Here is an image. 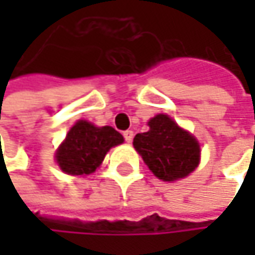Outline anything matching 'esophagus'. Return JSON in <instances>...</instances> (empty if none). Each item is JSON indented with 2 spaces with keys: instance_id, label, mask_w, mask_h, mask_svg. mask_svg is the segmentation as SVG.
I'll use <instances>...</instances> for the list:
<instances>
[{
  "instance_id": "34e87169",
  "label": "esophagus",
  "mask_w": 255,
  "mask_h": 255,
  "mask_svg": "<svg viewBox=\"0 0 255 255\" xmlns=\"http://www.w3.org/2000/svg\"><path fill=\"white\" fill-rule=\"evenodd\" d=\"M132 137H134V132H132L131 129L124 131V138H126V141H127V143H129V141L132 140Z\"/></svg>"
}]
</instances>
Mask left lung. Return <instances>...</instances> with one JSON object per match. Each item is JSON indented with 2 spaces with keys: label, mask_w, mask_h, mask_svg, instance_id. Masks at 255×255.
<instances>
[{
  "label": "left lung",
  "mask_w": 255,
  "mask_h": 255,
  "mask_svg": "<svg viewBox=\"0 0 255 255\" xmlns=\"http://www.w3.org/2000/svg\"><path fill=\"white\" fill-rule=\"evenodd\" d=\"M149 127V131L135 134L132 141L149 170L165 181L189 176L199 164L196 138L162 114L152 118Z\"/></svg>",
  "instance_id": "left-lung-1"
}]
</instances>
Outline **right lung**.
Segmentation results:
<instances>
[{
	"label": "right lung",
	"instance_id": "add662e5",
	"mask_svg": "<svg viewBox=\"0 0 255 255\" xmlns=\"http://www.w3.org/2000/svg\"><path fill=\"white\" fill-rule=\"evenodd\" d=\"M123 141L124 137L115 128L78 121L59 147L56 159L66 174H90L102 164L106 152Z\"/></svg>",
	"mask_w": 255,
	"mask_h": 255
}]
</instances>
